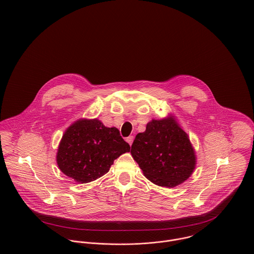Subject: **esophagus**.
Wrapping results in <instances>:
<instances>
[{
	"label": "esophagus",
	"instance_id": "obj_1",
	"mask_svg": "<svg viewBox=\"0 0 254 254\" xmlns=\"http://www.w3.org/2000/svg\"><path fill=\"white\" fill-rule=\"evenodd\" d=\"M127 141L129 143V146H131V143H132V141H133V136H132V135L127 136Z\"/></svg>",
	"mask_w": 254,
	"mask_h": 254
}]
</instances>
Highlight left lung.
I'll return each mask as SVG.
<instances>
[{
  "mask_svg": "<svg viewBox=\"0 0 254 254\" xmlns=\"http://www.w3.org/2000/svg\"><path fill=\"white\" fill-rule=\"evenodd\" d=\"M130 154L146 178L161 187L182 184L196 166L188 134L173 117L150 122L135 135Z\"/></svg>",
  "mask_w": 254,
  "mask_h": 254,
  "instance_id": "left-lung-1",
  "label": "left lung"
}]
</instances>
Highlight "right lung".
Returning a JSON list of instances; mask_svg holds the SVG:
<instances>
[{"mask_svg": "<svg viewBox=\"0 0 254 254\" xmlns=\"http://www.w3.org/2000/svg\"><path fill=\"white\" fill-rule=\"evenodd\" d=\"M129 150L117 127H106L97 119H82L64 132L56 160L63 174L84 184L106 174L114 161Z\"/></svg>", "mask_w": 254, "mask_h": 254, "instance_id": "obj_1", "label": "right lung"}]
</instances>
